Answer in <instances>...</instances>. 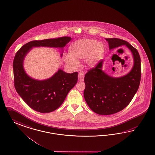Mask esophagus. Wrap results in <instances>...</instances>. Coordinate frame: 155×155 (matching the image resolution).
Here are the masks:
<instances>
[{
	"instance_id": "34e87169",
	"label": "esophagus",
	"mask_w": 155,
	"mask_h": 155,
	"mask_svg": "<svg viewBox=\"0 0 155 155\" xmlns=\"http://www.w3.org/2000/svg\"><path fill=\"white\" fill-rule=\"evenodd\" d=\"M78 78H79V80L80 81H84V73L83 72H81V71L79 72V74H78Z\"/></svg>"
}]
</instances>
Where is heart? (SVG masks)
Returning a JSON list of instances; mask_svg holds the SVG:
<instances>
[{
	"instance_id": "heart-1",
	"label": "heart",
	"mask_w": 155,
	"mask_h": 155,
	"mask_svg": "<svg viewBox=\"0 0 155 155\" xmlns=\"http://www.w3.org/2000/svg\"><path fill=\"white\" fill-rule=\"evenodd\" d=\"M105 51V45L102 42L92 39H82L71 45L70 56L65 57V62L72 67H77L78 61L85 58V64L94 67L103 58Z\"/></svg>"
}]
</instances>
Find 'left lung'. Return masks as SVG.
Instances as JSON below:
<instances>
[{"label":"left lung","instance_id":"left-lung-1","mask_svg":"<svg viewBox=\"0 0 155 155\" xmlns=\"http://www.w3.org/2000/svg\"><path fill=\"white\" fill-rule=\"evenodd\" d=\"M110 50L125 45L132 52L134 65L127 75L112 78L101 70L103 60L88 71L84 77V96L87 104L99 115H112L124 109L137 91L141 80V60L135 48L125 40L105 39Z\"/></svg>","mask_w":155,"mask_h":155}]
</instances>
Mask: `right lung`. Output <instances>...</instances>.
<instances>
[{
    "label": "right lung",
    "instance_id": "1",
    "mask_svg": "<svg viewBox=\"0 0 155 155\" xmlns=\"http://www.w3.org/2000/svg\"><path fill=\"white\" fill-rule=\"evenodd\" d=\"M71 39L70 37L64 36L58 39L31 41L23 45L15 55L13 61L15 89L25 103L36 111L49 113L58 109L76 84L78 73L68 74L59 70L48 79L35 80L26 74L23 66L24 58L33 47L61 48L64 47Z\"/></svg>",
    "mask_w": 155,
    "mask_h": 155
}]
</instances>
